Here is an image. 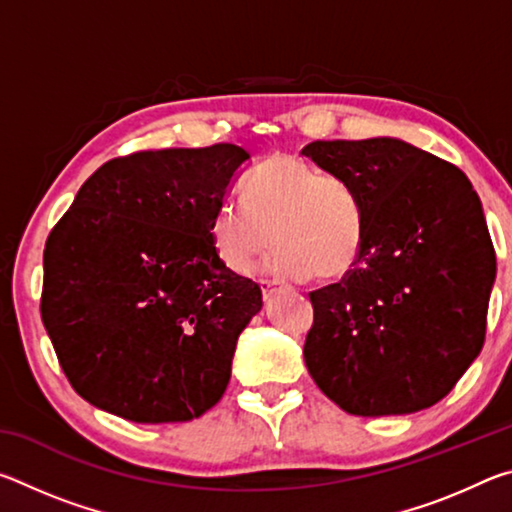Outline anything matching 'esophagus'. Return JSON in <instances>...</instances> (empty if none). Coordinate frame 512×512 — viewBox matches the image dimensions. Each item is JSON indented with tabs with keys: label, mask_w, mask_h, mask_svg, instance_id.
I'll list each match as a JSON object with an SVG mask.
<instances>
[{
	"label": "esophagus",
	"mask_w": 512,
	"mask_h": 512,
	"mask_svg": "<svg viewBox=\"0 0 512 512\" xmlns=\"http://www.w3.org/2000/svg\"><path fill=\"white\" fill-rule=\"evenodd\" d=\"M259 284H262V293H264V298L268 300V298H271L273 296V293L277 291V287H275V284L273 282H268V280H262V282H259Z\"/></svg>",
	"instance_id": "esophagus-1"
}]
</instances>
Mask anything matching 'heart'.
Here are the masks:
<instances>
[{
  "mask_svg": "<svg viewBox=\"0 0 512 512\" xmlns=\"http://www.w3.org/2000/svg\"><path fill=\"white\" fill-rule=\"evenodd\" d=\"M363 230V205L348 180L296 155L266 158L246 180V203L225 201L212 219L214 248L232 273H253L275 244L268 271L287 282L348 275Z\"/></svg>",
  "mask_w": 512,
  "mask_h": 512,
  "instance_id": "heart-1",
  "label": "heart"
}]
</instances>
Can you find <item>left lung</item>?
I'll return each instance as SVG.
<instances>
[{
    "label": "left lung",
    "instance_id": "obj_1",
    "mask_svg": "<svg viewBox=\"0 0 512 512\" xmlns=\"http://www.w3.org/2000/svg\"><path fill=\"white\" fill-rule=\"evenodd\" d=\"M302 155L348 180L366 221L352 271L309 293V375L352 415L429 409L483 348L497 259L479 196L461 169L397 137Z\"/></svg>",
    "mask_w": 512,
    "mask_h": 512
}]
</instances>
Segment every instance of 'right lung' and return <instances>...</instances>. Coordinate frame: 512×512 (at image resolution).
Returning a JSON list of instances; mask_svg holds the SVG:
<instances>
[{
  "label": "right lung",
  "mask_w": 512,
  "mask_h": 512,
  "mask_svg": "<svg viewBox=\"0 0 512 512\" xmlns=\"http://www.w3.org/2000/svg\"><path fill=\"white\" fill-rule=\"evenodd\" d=\"M250 153L142 151L85 180L45 246L42 323L83 400L119 418L189 422L228 388L262 289L221 262L212 219Z\"/></svg>",
  "instance_id": "obj_1"
}]
</instances>
